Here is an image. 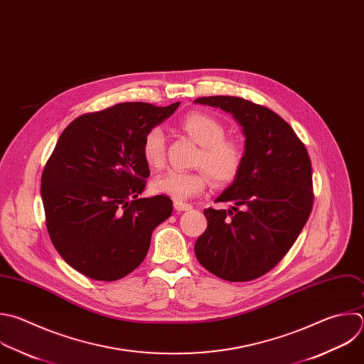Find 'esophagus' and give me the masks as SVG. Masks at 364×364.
<instances>
[{"label": "esophagus", "instance_id": "obj_1", "mask_svg": "<svg viewBox=\"0 0 364 364\" xmlns=\"http://www.w3.org/2000/svg\"><path fill=\"white\" fill-rule=\"evenodd\" d=\"M174 208H176L177 211H188V210H191V208H193V205H191V204H188V203L174 201Z\"/></svg>", "mask_w": 364, "mask_h": 364}]
</instances>
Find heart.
Masks as SVG:
<instances>
[{"label":"heart","mask_w":364,"mask_h":364,"mask_svg":"<svg viewBox=\"0 0 364 364\" xmlns=\"http://www.w3.org/2000/svg\"><path fill=\"white\" fill-rule=\"evenodd\" d=\"M181 130L200 144L194 171L170 170L157 176L151 183L156 194L167 196L176 201H184L203 193L208 184V177L214 186L232 183L245 167L246 147L237 139L225 137L227 129L217 117L193 111L180 123ZM166 136L160 127H151L143 140V157L153 168L163 167L166 161Z\"/></svg>","instance_id":"b5f03b06"}]
</instances>
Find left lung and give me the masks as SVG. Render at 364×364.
Listing matches in <instances>:
<instances>
[{"instance_id": "1", "label": "left lung", "mask_w": 364, "mask_h": 364, "mask_svg": "<svg viewBox=\"0 0 364 364\" xmlns=\"http://www.w3.org/2000/svg\"><path fill=\"white\" fill-rule=\"evenodd\" d=\"M194 102L231 112L246 136L245 167L215 200L232 207L204 210L208 225L196 241V257L223 280L259 279L289 253L311 213L309 153L289 123L264 105L230 95Z\"/></svg>"}]
</instances>
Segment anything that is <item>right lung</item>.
Masks as SVG:
<instances>
[{
	"instance_id": "right-lung-1",
	"label": "right lung",
	"mask_w": 364,
	"mask_h": 364,
	"mask_svg": "<svg viewBox=\"0 0 364 364\" xmlns=\"http://www.w3.org/2000/svg\"><path fill=\"white\" fill-rule=\"evenodd\" d=\"M180 105L119 102L75 118L41 176L46 225L60 256L81 274L115 282L146 259L153 230L173 213L167 196L139 198L150 176L146 133Z\"/></svg>"
}]
</instances>
